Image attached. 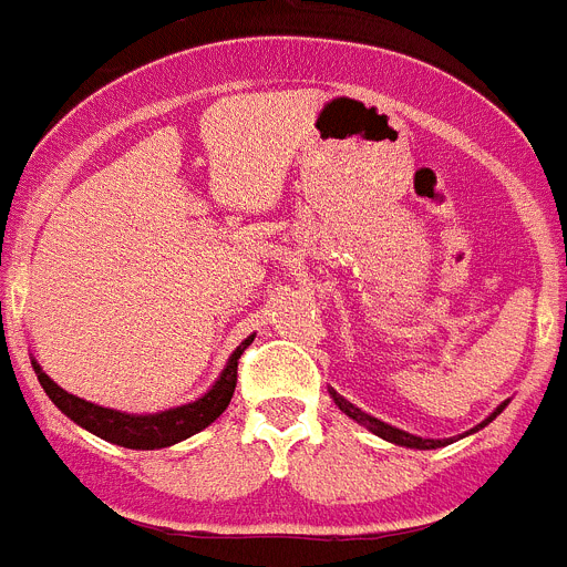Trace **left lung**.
Returning <instances> with one entry per match:
<instances>
[{
  "label": "left lung",
  "instance_id": "obj_1",
  "mask_svg": "<svg viewBox=\"0 0 567 567\" xmlns=\"http://www.w3.org/2000/svg\"><path fill=\"white\" fill-rule=\"evenodd\" d=\"M328 392H331V398H334V403H337V406L342 409V412H346V415L354 417L357 423H363L365 430H372L374 435H380V437H386V441H392V444L412 446V450H435V446L453 444V441H450V437H446V441H432V437H417V435H409V432H403V430H394V426H389V423L378 421V417L365 415V412H360V409H357V406H351V403L346 401V398H340V394H337L334 389H328ZM502 409H504V406H498L496 412H493V415H489L487 421H484V423H478V426H475V430H482V426H487V423L493 421V417H496L498 412H502ZM475 430H473V432H475Z\"/></svg>",
  "mask_w": 567,
  "mask_h": 567
}]
</instances>
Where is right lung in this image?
I'll return each instance as SVG.
<instances>
[{"instance_id":"right-lung-1","label":"right lung","mask_w":567,"mask_h":567,"mask_svg":"<svg viewBox=\"0 0 567 567\" xmlns=\"http://www.w3.org/2000/svg\"><path fill=\"white\" fill-rule=\"evenodd\" d=\"M254 342V337H247L239 349L233 351L230 363L221 372V378L216 380V386L210 392L198 398V401L187 403V406L166 409L158 415H126V412H114V409L97 406V403H89L83 398H74L65 389H60L49 374L42 372L40 365L33 363V372L40 386L45 389L54 406L69 415L71 421L80 423L83 430L94 432L103 441H112L117 446H126V450H161V446H173L184 437L202 432L204 426H210L221 412L230 403L233 392H236V378H239V357L245 354V349Z\"/></svg>"}]
</instances>
